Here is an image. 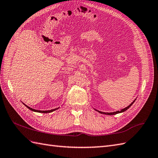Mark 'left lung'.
<instances>
[{
    "instance_id": "left-lung-1",
    "label": "left lung",
    "mask_w": 158,
    "mask_h": 158,
    "mask_svg": "<svg viewBox=\"0 0 158 158\" xmlns=\"http://www.w3.org/2000/svg\"><path fill=\"white\" fill-rule=\"evenodd\" d=\"M135 99L133 101V102L129 105V106H128L127 107H125L124 109H122V110H121L120 111H115V112H110V113H107V112H103V111H98V110H95L96 111H98V112H99L100 114H106V115H115V114H120V113H123V112H124V111H126L127 110H128V109L132 105H133V103L135 102Z\"/></svg>"
}]
</instances>
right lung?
<instances>
[{
	"mask_svg": "<svg viewBox=\"0 0 158 158\" xmlns=\"http://www.w3.org/2000/svg\"><path fill=\"white\" fill-rule=\"evenodd\" d=\"M24 105H25V106L28 108V109H29L30 110H31V111H35V112H39V113H43V114H47V113H51V112H52V111H55V110H58V109L59 108V107H57V108H55V109H53V110H47V111H40V110H34V109H33V108H31V107H29L28 106H27V105H25V103H23Z\"/></svg>",
	"mask_w": 158,
	"mask_h": 158,
	"instance_id": "add662e5",
	"label": "right lung"
}]
</instances>
